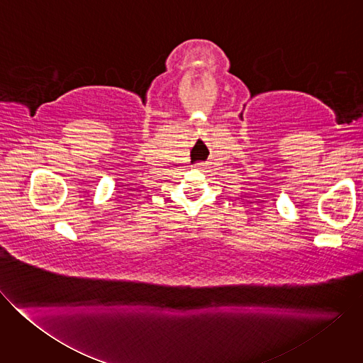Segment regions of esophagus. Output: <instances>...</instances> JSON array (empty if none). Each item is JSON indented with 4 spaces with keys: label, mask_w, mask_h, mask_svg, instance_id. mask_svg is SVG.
Masks as SVG:
<instances>
[{
    "label": "esophagus",
    "mask_w": 363,
    "mask_h": 363,
    "mask_svg": "<svg viewBox=\"0 0 363 363\" xmlns=\"http://www.w3.org/2000/svg\"><path fill=\"white\" fill-rule=\"evenodd\" d=\"M196 167H198V168H205L206 164H196Z\"/></svg>",
    "instance_id": "1"
}]
</instances>
